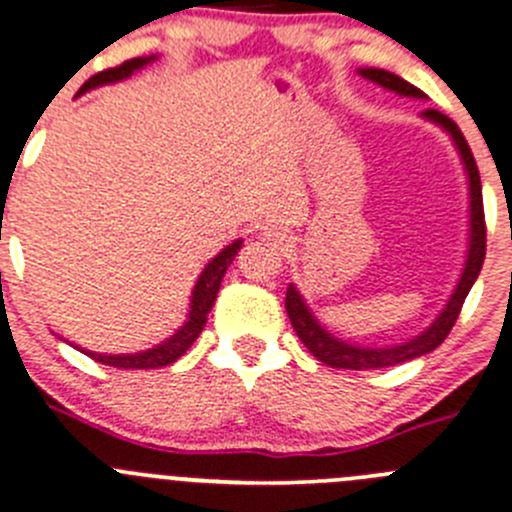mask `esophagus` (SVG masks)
<instances>
[{
	"label": "esophagus",
	"mask_w": 512,
	"mask_h": 512,
	"mask_svg": "<svg viewBox=\"0 0 512 512\" xmlns=\"http://www.w3.org/2000/svg\"><path fill=\"white\" fill-rule=\"evenodd\" d=\"M261 238L269 243H274V246H286V231L281 226H264L261 228Z\"/></svg>",
	"instance_id": "34e87169"
}]
</instances>
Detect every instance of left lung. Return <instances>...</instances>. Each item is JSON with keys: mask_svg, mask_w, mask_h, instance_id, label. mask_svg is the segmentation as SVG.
<instances>
[{"mask_svg": "<svg viewBox=\"0 0 512 512\" xmlns=\"http://www.w3.org/2000/svg\"><path fill=\"white\" fill-rule=\"evenodd\" d=\"M357 72L364 77V80L374 82V85L384 87V90L397 92V95L402 97L427 100L425 92L417 90L415 85H410L407 80L394 75V72L379 70V67H359ZM420 118L427 120V123L437 125V128H442L447 135H450L452 145H455L457 155H460L462 170H465V178H467V198H470V206H467V251H465V264H462V271H460V279H457L455 289H452L450 299L445 301L440 314L430 321V326H425L417 337L407 339V342L384 344V347H364V344L349 342V339H342L334 332H329V329L319 321V316L311 311V306L306 304V299L301 296V291L296 289V284H289V289H286V314H289L294 332L299 334L304 347L309 349L319 362L329 364V367L334 369H382V367H394V364L410 362V359L430 354L432 349L440 347V344L445 342L447 334H450L452 324H455L457 314H460L462 304H465V296L470 294L472 284L478 281L480 269H483V261H485L483 186H480V173H478V165H475V158H472L470 153V145H467L465 135L460 133V128H457L447 115H442L440 110H425Z\"/></svg>", "mask_w": 512, "mask_h": 512, "instance_id": "left-lung-1", "label": "left lung"}]
</instances>
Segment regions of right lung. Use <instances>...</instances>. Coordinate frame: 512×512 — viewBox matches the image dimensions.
I'll return each instance as SVG.
<instances>
[{"mask_svg": "<svg viewBox=\"0 0 512 512\" xmlns=\"http://www.w3.org/2000/svg\"><path fill=\"white\" fill-rule=\"evenodd\" d=\"M155 60H158V55L135 57V60L123 62L120 67H113V70L97 72L95 77H90V80L80 87L77 97L95 90V87L128 80L133 72L143 70V67H148L150 62ZM241 246H243V238H236V241L228 243L221 253H216V256L208 261L206 269L201 271V276H198L196 286H193L191 291V304H188L186 321H183V324H180L178 329H175L168 339H163L160 344H155V347L150 349H140V352H130V354L90 352V349H82V347H75V349H80L82 354L92 357L95 362L107 364V367H120V369H160L173 364L175 359L186 354V349L191 347V344L198 339V334L203 332V326H206L208 321V311H211V306L216 304V296H218V289H221L223 276H226L228 266L233 264V259H236V253L241 251Z\"/></svg>", "mask_w": 512, "mask_h": 512, "instance_id": "1", "label": "right lung"}]
</instances>
